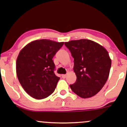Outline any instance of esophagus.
Wrapping results in <instances>:
<instances>
[{
  "label": "esophagus",
  "mask_w": 127,
  "mask_h": 127,
  "mask_svg": "<svg viewBox=\"0 0 127 127\" xmlns=\"http://www.w3.org/2000/svg\"><path fill=\"white\" fill-rule=\"evenodd\" d=\"M62 76L63 78H66L67 75H62Z\"/></svg>",
  "instance_id": "34e87169"
}]
</instances>
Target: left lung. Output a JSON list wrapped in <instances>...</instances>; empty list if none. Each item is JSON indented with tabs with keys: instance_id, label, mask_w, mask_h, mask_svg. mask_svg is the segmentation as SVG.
Returning a JSON list of instances; mask_svg holds the SVG:
<instances>
[{
	"instance_id": "left-lung-1",
	"label": "left lung",
	"mask_w": 127,
	"mask_h": 127,
	"mask_svg": "<svg viewBox=\"0 0 127 127\" xmlns=\"http://www.w3.org/2000/svg\"><path fill=\"white\" fill-rule=\"evenodd\" d=\"M64 44L74 59L73 70L76 81L70 85L76 94L83 98L97 94L109 76L111 59L107 51L97 42L88 39L71 40Z\"/></svg>"
}]
</instances>
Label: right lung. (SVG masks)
Listing matches in <instances>:
<instances>
[{
  "label": "right lung",
  "mask_w": 127,
  "mask_h": 127,
  "mask_svg": "<svg viewBox=\"0 0 127 127\" xmlns=\"http://www.w3.org/2000/svg\"><path fill=\"white\" fill-rule=\"evenodd\" d=\"M64 42L48 39L33 40L20 51L16 73L22 87L33 98L43 99L53 93L59 77L55 75L53 59Z\"/></svg>",
  "instance_id": "add662e5"
}]
</instances>
